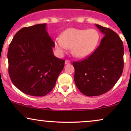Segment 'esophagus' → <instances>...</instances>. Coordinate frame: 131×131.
<instances>
[{"instance_id": "esophagus-1", "label": "esophagus", "mask_w": 131, "mask_h": 131, "mask_svg": "<svg viewBox=\"0 0 131 131\" xmlns=\"http://www.w3.org/2000/svg\"><path fill=\"white\" fill-rule=\"evenodd\" d=\"M70 63H71V61L70 60H66L64 63H65V64H70Z\"/></svg>"}]
</instances>
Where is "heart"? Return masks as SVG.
Masks as SVG:
<instances>
[{"instance_id": "b5f03b06", "label": "heart", "mask_w": 131, "mask_h": 131, "mask_svg": "<svg viewBox=\"0 0 131 131\" xmlns=\"http://www.w3.org/2000/svg\"><path fill=\"white\" fill-rule=\"evenodd\" d=\"M100 35L94 29L68 28L62 32L60 37L55 39V49L60 55L68 48L71 49L75 57L82 58L90 55L98 44Z\"/></svg>"}]
</instances>
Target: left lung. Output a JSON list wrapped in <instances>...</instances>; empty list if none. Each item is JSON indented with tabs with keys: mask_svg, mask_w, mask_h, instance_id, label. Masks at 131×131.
<instances>
[{
	"mask_svg": "<svg viewBox=\"0 0 131 131\" xmlns=\"http://www.w3.org/2000/svg\"><path fill=\"white\" fill-rule=\"evenodd\" d=\"M104 37L94 53L81 61L73 63L75 84L89 97L107 92L121 77L124 67V47L112 29L95 24Z\"/></svg>",
	"mask_w": 131,
	"mask_h": 131,
	"instance_id": "obj_1",
	"label": "left lung"
}]
</instances>
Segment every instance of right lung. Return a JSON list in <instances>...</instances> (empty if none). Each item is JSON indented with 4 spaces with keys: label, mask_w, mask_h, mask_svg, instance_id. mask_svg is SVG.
Listing matches in <instances>:
<instances>
[{
    "label": "right lung",
    "mask_w": 131,
    "mask_h": 131,
    "mask_svg": "<svg viewBox=\"0 0 131 131\" xmlns=\"http://www.w3.org/2000/svg\"><path fill=\"white\" fill-rule=\"evenodd\" d=\"M54 47L46 23L25 27L16 33L7 58L9 76L19 91L42 97L53 89L64 63L53 55Z\"/></svg>",
    "instance_id": "1"
}]
</instances>
